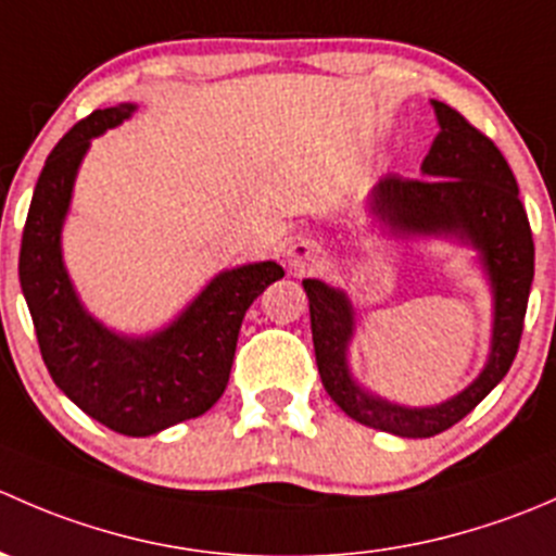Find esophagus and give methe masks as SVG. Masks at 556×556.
Returning <instances> with one entry per match:
<instances>
[{
    "label": "esophagus",
    "instance_id": "34e87169",
    "mask_svg": "<svg viewBox=\"0 0 556 556\" xmlns=\"http://www.w3.org/2000/svg\"><path fill=\"white\" fill-rule=\"evenodd\" d=\"M319 263H323V252H319V247L309 242V239H299V242L288 247V266L293 268L295 274L312 271Z\"/></svg>",
    "mask_w": 556,
    "mask_h": 556
}]
</instances>
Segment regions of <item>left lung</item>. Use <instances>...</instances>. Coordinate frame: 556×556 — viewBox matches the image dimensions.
Masks as SVG:
<instances>
[{"label":"left lung","mask_w":556,"mask_h":556,"mask_svg":"<svg viewBox=\"0 0 556 556\" xmlns=\"http://www.w3.org/2000/svg\"><path fill=\"white\" fill-rule=\"evenodd\" d=\"M439 137L422 161V179L387 174L368 199V212L392 237H454L479 250L490 274L495 323L486 366L463 392L439 406L408 408L371 395L352 379L346 350L355 333V309L344 290L304 279L309 295L312 341L319 379L336 406L361 425L430 439L473 412L511 368L525 328L535 247L517 179L490 137L470 126L450 104L433 102Z\"/></svg>","instance_id":"obj_1"}]
</instances>
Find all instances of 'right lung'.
I'll use <instances>...</instances> for the list:
<instances>
[{
	"instance_id": "1",
	"label": "right lung",
	"mask_w": 556,
	"mask_h": 556,
	"mask_svg": "<svg viewBox=\"0 0 556 556\" xmlns=\"http://www.w3.org/2000/svg\"><path fill=\"white\" fill-rule=\"evenodd\" d=\"M134 110L91 112L48 155L21 239L18 277L55 387L104 428L142 439L215 406L247 309L285 271L274 261L220 271L172 325L142 339L115 333L86 312L61 257V228L91 139Z\"/></svg>"
}]
</instances>
